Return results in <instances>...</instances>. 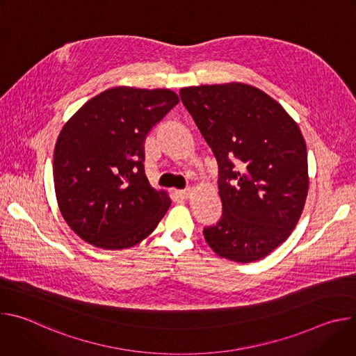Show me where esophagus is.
I'll list each match as a JSON object with an SVG mask.
<instances>
[{"instance_id": "obj_1", "label": "esophagus", "mask_w": 356, "mask_h": 356, "mask_svg": "<svg viewBox=\"0 0 356 356\" xmlns=\"http://www.w3.org/2000/svg\"><path fill=\"white\" fill-rule=\"evenodd\" d=\"M176 194L183 198V200H187L190 195H191V188H186V190H180V191H176Z\"/></svg>"}]
</instances>
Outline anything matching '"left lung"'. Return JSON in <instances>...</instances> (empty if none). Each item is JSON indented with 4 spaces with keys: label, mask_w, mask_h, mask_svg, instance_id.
<instances>
[{
    "label": "left lung",
    "mask_w": 356,
    "mask_h": 356,
    "mask_svg": "<svg viewBox=\"0 0 356 356\" xmlns=\"http://www.w3.org/2000/svg\"><path fill=\"white\" fill-rule=\"evenodd\" d=\"M180 98L218 163L222 217L204 228L207 243L239 264L268 257L289 238L307 198V147L297 122L243 83L184 87Z\"/></svg>",
    "instance_id": "obj_1"
}]
</instances>
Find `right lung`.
<instances>
[{
	"mask_svg": "<svg viewBox=\"0 0 356 356\" xmlns=\"http://www.w3.org/2000/svg\"><path fill=\"white\" fill-rule=\"evenodd\" d=\"M177 103L168 88L121 86L88 99L65 124L54 154L55 193L81 239L117 250L158 227L172 200L145 176L143 142Z\"/></svg>",
	"mask_w": 356,
	"mask_h": 356,
	"instance_id": "1",
	"label": "right lung"
}]
</instances>
